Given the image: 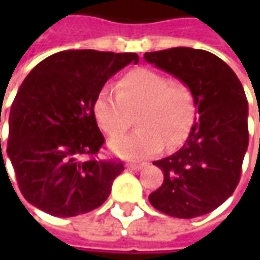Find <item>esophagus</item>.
Wrapping results in <instances>:
<instances>
[{"label":"esophagus","mask_w":260,"mask_h":260,"mask_svg":"<svg viewBox=\"0 0 260 260\" xmlns=\"http://www.w3.org/2000/svg\"><path fill=\"white\" fill-rule=\"evenodd\" d=\"M126 167L131 170H141L145 167V163H128L126 164Z\"/></svg>","instance_id":"1"}]
</instances>
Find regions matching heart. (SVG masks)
<instances>
[{"label": "heart", "instance_id": "1", "mask_svg": "<svg viewBox=\"0 0 260 260\" xmlns=\"http://www.w3.org/2000/svg\"><path fill=\"white\" fill-rule=\"evenodd\" d=\"M136 114L138 129L110 141L108 146L125 158H145L185 141L195 118L189 87L153 69L136 68L121 76L117 93L103 87L93 100V115L108 136L122 134Z\"/></svg>", "mask_w": 260, "mask_h": 260}]
</instances>
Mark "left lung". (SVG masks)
I'll return each mask as SVG.
<instances>
[{
  "instance_id": "left-lung-1",
  "label": "left lung",
  "mask_w": 260,
  "mask_h": 260,
  "mask_svg": "<svg viewBox=\"0 0 260 260\" xmlns=\"http://www.w3.org/2000/svg\"><path fill=\"white\" fill-rule=\"evenodd\" d=\"M149 64L185 83L195 122L185 143L154 161L161 186L149 195L157 210L178 218L207 214L233 195L248 149V102L234 71L217 55L189 47L146 53Z\"/></svg>"
}]
</instances>
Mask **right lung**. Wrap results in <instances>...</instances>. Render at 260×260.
Listing matches in <instances>:
<instances>
[{
  "label": "right lung",
  "instance_id": "1",
  "mask_svg": "<svg viewBox=\"0 0 260 260\" xmlns=\"http://www.w3.org/2000/svg\"><path fill=\"white\" fill-rule=\"evenodd\" d=\"M131 62H139L138 54L68 50L43 59L22 82L9 113L7 154L33 206L72 217L106 202L124 166L83 158L104 143L93 100Z\"/></svg>",
  "mask_w": 260,
  "mask_h": 260
}]
</instances>
